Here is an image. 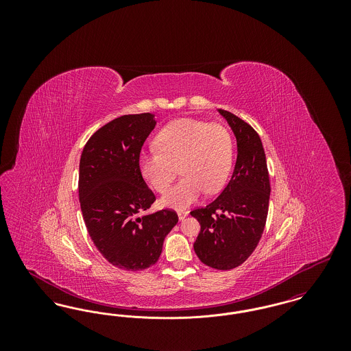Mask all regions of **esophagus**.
I'll list each match as a JSON object with an SVG mask.
<instances>
[{"instance_id":"1","label":"esophagus","mask_w":351,"mask_h":351,"mask_svg":"<svg viewBox=\"0 0 351 351\" xmlns=\"http://www.w3.org/2000/svg\"><path fill=\"white\" fill-rule=\"evenodd\" d=\"M178 216H179L180 221H184V219L186 218V216H188V212H186V210H179V212H178Z\"/></svg>"}]
</instances>
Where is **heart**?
I'll list each match as a JSON object with an SVG mask.
<instances>
[{
	"mask_svg": "<svg viewBox=\"0 0 351 351\" xmlns=\"http://www.w3.org/2000/svg\"><path fill=\"white\" fill-rule=\"evenodd\" d=\"M156 151L142 154L139 169L151 188L165 192L176 173L183 176L160 197V205L184 209L200 199L204 189L216 193L233 166V138L221 125L178 118L155 136Z\"/></svg>",
	"mask_w": 351,
	"mask_h": 351,
	"instance_id": "1",
	"label": "heart"
}]
</instances>
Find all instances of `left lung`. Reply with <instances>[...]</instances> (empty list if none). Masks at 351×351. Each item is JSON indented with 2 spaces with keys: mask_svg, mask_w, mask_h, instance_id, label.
Masks as SVG:
<instances>
[{
  "mask_svg": "<svg viewBox=\"0 0 351 351\" xmlns=\"http://www.w3.org/2000/svg\"><path fill=\"white\" fill-rule=\"evenodd\" d=\"M217 112L235 136L237 162L230 182L217 199L191 212L201 225L193 249L204 265L232 269L250 256L263 234L271 188L259 135L233 113Z\"/></svg>",
  "mask_w": 351,
  "mask_h": 351,
  "instance_id": "left-lung-1",
  "label": "left lung"
}]
</instances>
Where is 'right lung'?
I'll list each match as a JSON object with an SVG mask.
<instances>
[{
  "label": "right lung",
  "mask_w": 351,
  "mask_h": 351,
  "mask_svg": "<svg viewBox=\"0 0 351 351\" xmlns=\"http://www.w3.org/2000/svg\"><path fill=\"white\" fill-rule=\"evenodd\" d=\"M155 114L122 116L104 125L84 147L79 199L95 246L113 266L141 271L155 265L179 218L173 210L142 215L155 201L139 169V154Z\"/></svg>",
  "instance_id": "obj_1"
}]
</instances>
